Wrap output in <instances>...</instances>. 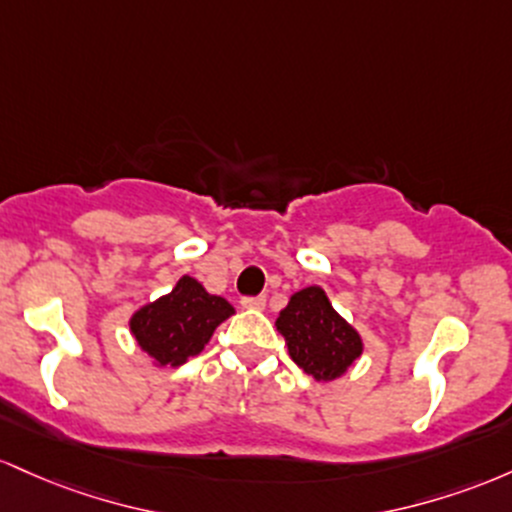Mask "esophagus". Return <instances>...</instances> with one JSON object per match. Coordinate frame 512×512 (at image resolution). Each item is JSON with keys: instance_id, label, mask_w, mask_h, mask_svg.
<instances>
[{"instance_id": "34e87169", "label": "esophagus", "mask_w": 512, "mask_h": 512, "mask_svg": "<svg viewBox=\"0 0 512 512\" xmlns=\"http://www.w3.org/2000/svg\"><path fill=\"white\" fill-rule=\"evenodd\" d=\"M241 307L254 309V312H261V309H266V297H263V295L244 297V300H241Z\"/></svg>"}]
</instances>
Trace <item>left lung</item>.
I'll return each instance as SVG.
<instances>
[{
    "label": "left lung",
    "instance_id": "left-lung-1",
    "mask_svg": "<svg viewBox=\"0 0 512 512\" xmlns=\"http://www.w3.org/2000/svg\"><path fill=\"white\" fill-rule=\"evenodd\" d=\"M275 329L285 336L290 358L317 382L343 377L365 350L363 336L333 309L319 285L290 295L287 307L275 319Z\"/></svg>",
    "mask_w": 512,
    "mask_h": 512
}]
</instances>
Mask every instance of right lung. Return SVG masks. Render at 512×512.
Returning <instances> with one entry per match:
<instances>
[{
  "label": "right lung",
  "instance_id": "1",
  "mask_svg": "<svg viewBox=\"0 0 512 512\" xmlns=\"http://www.w3.org/2000/svg\"><path fill=\"white\" fill-rule=\"evenodd\" d=\"M234 314L225 297L210 295L203 283L181 275L174 290L142 304L128 321L137 348L154 367H179L203 353L212 333Z\"/></svg>",
  "mask_w": 512,
  "mask_h": 512
}]
</instances>
